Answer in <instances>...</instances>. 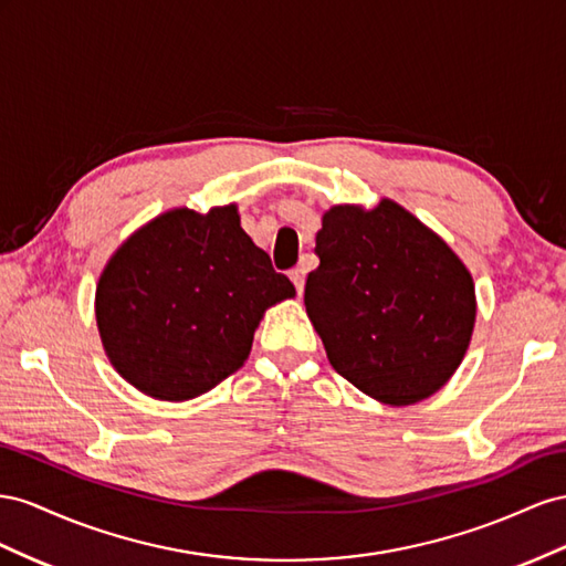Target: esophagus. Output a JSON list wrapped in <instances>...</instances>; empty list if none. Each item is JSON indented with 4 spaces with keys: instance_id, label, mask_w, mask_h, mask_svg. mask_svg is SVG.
<instances>
[{
    "instance_id": "34e87169",
    "label": "esophagus",
    "mask_w": 566,
    "mask_h": 566,
    "mask_svg": "<svg viewBox=\"0 0 566 566\" xmlns=\"http://www.w3.org/2000/svg\"><path fill=\"white\" fill-rule=\"evenodd\" d=\"M289 277H292V282H294V286H296V292L303 294V286H305V272H303V268L289 270Z\"/></svg>"
}]
</instances>
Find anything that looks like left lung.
I'll return each instance as SVG.
<instances>
[{
  "instance_id": "left-lung-1",
  "label": "left lung",
  "mask_w": 566,
  "mask_h": 566,
  "mask_svg": "<svg viewBox=\"0 0 566 566\" xmlns=\"http://www.w3.org/2000/svg\"><path fill=\"white\" fill-rule=\"evenodd\" d=\"M305 311L332 367L386 406L436 394L470 346L472 274L441 237L384 199L334 206L315 237Z\"/></svg>"
}]
</instances>
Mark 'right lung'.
<instances>
[{"label":"right lung","instance_id":"add662e5","mask_svg":"<svg viewBox=\"0 0 566 566\" xmlns=\"http://www.w3.org/2000/svg\"><path fill=\"white\" fill-rule=\"evenodd\" d=\"M294 284L241 230L234 206L164 213L111 258L96 325L113 367L139 391L187 400L244 365L265 308Z\"/></svg>","mask_w":566,"mask_h":566}]
</instances>
